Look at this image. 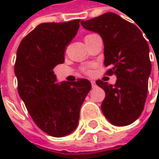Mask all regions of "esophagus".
Returning a JSON list of instances; mask_svg holds the SVG:
<instances>
[{"label":"esophagus","instance_id":"obj_1","mask_svg":"<svg viewBox=\"0 0 159 159\" xmlns=\"http://www.w3.org/2000/svg\"><path fill=\"white\" fill-rule=\"evenodd\" d=\"M91 84H92V87H93V88L97 86V84H96L95 81H91Z\"/></svg>","mask_w":159,"mask_h":159}]
</instances>
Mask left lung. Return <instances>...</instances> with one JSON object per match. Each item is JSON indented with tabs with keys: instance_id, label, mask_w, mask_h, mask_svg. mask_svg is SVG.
Masks as SVG:
<instances>
[{
	"instance_id": "1",
	"label": "left lung",
	"mask_w": 159,
	"mask_h": 159,
	"mask_svg": "<svg viewBox=\"0 0 159 159\" xmlns=\"http://www.w3.org/2000/svg\"><path fill=\"white\" fill-rule=\"evenodd\" d=\"M81 25L101 37L104 64L111 68L107 74L117 77L114 85L96 82L106 93L101 111L115 126L133 123L143 110L151 74L149 47L141 30L113 13L82 20Z\"/></svg>"
}]
</instances>
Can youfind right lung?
<instances>
[{"mask_svg":"<svg viewBox=\"0 0 159 159\" xmlns=\"http://www.w3.org/2000/svg\"><path fill=\"white\" fill-rule=\"evenodd\" d=\"M79 19L43 23L20 43L15 65L18 93L39 129L63 137L77 127L80 109L91 89L87 79L57 82L53 68L64 62L65 47L79 29Z\"/></svg>","mask_w":159,"mask_h":159,"instance_id":"obj_1","label":"right lung"}]
</instances>
